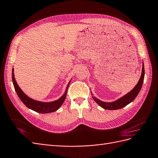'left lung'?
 <instances>
[{
    "instance_id": "8db88e82",
    "label": "left lung",
    "mask_w": 158,
    "mask_h": 158,
    "mask_svg": "<svg viewBox=\"0 0 158 158\" xmlns=\"http://www.w3.org/2000/svg\"><path fill=\"white\" fill-rule=\"evenodd\" d=\"M144 75H145V70H144V65L143 63L142 71H141V75L139 81L137 83L135 87L133 88L130 92H129L128 94L123 96L122 98H121L118 100L115 101V102H110V103L103 102L102 101L97 99L95 97H93V98H94L95 102L98 103L99 106H100L102 108L105 109V110H119V109H121V108H123L125 106H126L129 103L132 102L135 99L137 95H138L143 83Z\"/></svg>"
}]
</instances>
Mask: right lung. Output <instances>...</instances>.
<instances>
[{
  "label": "right lung",
  "instance_id": "1",
  "mask_svg": "<svg viewBox=\"0 0 158 158\" xmlns=\"http://www.w3.org/2000/svg\"><path fill=\"white\" fill-rule=\"evenodd\" d=\"M12 79H13L15 89L16 92H17L19 98L22 101V102L25 104L28 108H29L31 110H33L36 112L40 113V114H47V113L54 112L57 110L58 109L62 106L64 101L65 100L68 87L69 86V84L71 82V81L69 82L64 94L60 97L59 99L51 102H42L30 98L29 97H28L25 93L21 90V89L19 87L18 84L15 80L13 69V71H12Z\"/></svg>",
  "mask_w": 158,
  "mask_h": 158
}]
</instances>
